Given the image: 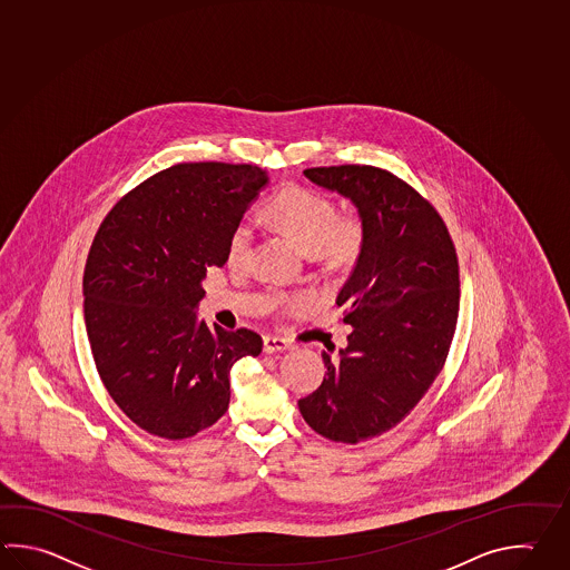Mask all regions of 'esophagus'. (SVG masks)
<instances>
[{
  "instance_id": "34e87169",
  "label": "esophagus",
  "mask_w": 570,
  "mask_h": 570,
  "mask_svg": "<svg viewBox=\"0 0 570 570\" xmlns=\"http://www.w3.org/2000/svg\"><path fill=\"white\" fill-rule=\"evenodd\" d=\"M292 345L286 341V338L282 337H272V335H266L264 337V351L266 353H276V351H286V348H291Z\"/></svg>"
}]
</instances>
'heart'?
Wrapping results in <instances>:
<instances>
[{
    "mask_svg": "<svg viewBox=\"0 0 570 570\" xmlns=\"http://www.w3.org/2000/svg\"><path fill=\"white\" fill-rule=\"evenodd\" d=\"M269 219L282 232L288 233L306 256L321 259L331 266H345L360 256L363 245V223L357 215L338 217L333 198L306 186H288L267 207ZM254 229L249 222L233 227L227 242V257L232 266H239L249 254ZM306 296H292L288 308H298Z\"/></svg>",
    "mask_w": 570,
    "mask_h": 570,
    "instance_id": "1",
    "label": "heart"
}]
</instances>
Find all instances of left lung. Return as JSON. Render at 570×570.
Returning a JSON list of instances; mask_svg holds the SVG:
<instances>
[{
	"label": "left lung",
	"instance_id": "left-lung-1",
	"mask_svg": "<svg viewBox=\"0 0 570 570\" xmlns=\"http://www.w3.org/2000/svg\"><path fill=\"white\" fill-rule=\"evenodd\" d=\"M348 198L363 223L360 257L337 296L353 326L326 377L298 400L306 424L357 444L406 419L441 373L459 318V259L439 210L402 178L361 164L306 168Z\"/></svg>",
	"mask_w": 570,
	"mask_h": 570
}]
</instances>
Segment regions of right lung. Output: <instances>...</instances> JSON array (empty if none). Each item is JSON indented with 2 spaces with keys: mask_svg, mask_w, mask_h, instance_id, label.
I'll return each instance as SVG.
<instances>
[{
  "mask_svg": "<svg viewBox=\"0 0 570 570\" xmlns=\"http://www.w3.org/2000/svg\"><path fill=\"white\" fill-rule=\"evenodd\" d=\"M267 185L252 164H176L119 198L85 264V326L109 395L154 436L180 441L229 407L235 361L262 353L249 328L197 321L207 267Z\"/></svg>",
  "mask_w": 570,
  "mask_h": 570,
  "instance_id": "add662e5",
  "label": "right lung"
}]
</instances>
